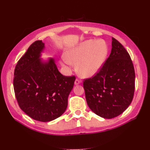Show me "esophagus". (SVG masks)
Here are the masks:
<instances>
[{
	"mask_svg": "<svg viewBox=\"0 0 150 150\" xmlns=\"http://www.w3.org/2000/svg\"><path fill=\"white\" fill-rule=\"evenodd\" d=\"M81 82V81L79 80L78 79H76V80L75 81V84H79Z\"/></svg>",
	"mask_w": 150,
	"mask_h": 150,
	"instance_id": "1",
	"label": "esophagus"
}]
</instances>
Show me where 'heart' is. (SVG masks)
Segmentation results:
<instances>
[{
	"label": "heart",
	"instance_id": "1",
	"mask_svg": "<svg viewBox=\"0 0 150 150\" xmlns=\"http://www.w3.org/2000/svg\"><path fill=\"white\" fill-rule=\"evenodd\" d=\"M107 54L108 47L104 41L88 40L69 50L62 64L69 69L73 64H77L78 74L83 77H90L100 69Z\"/></svg>",
	"mask_w": 150,
	"mask_h": 150
}]
</instances>
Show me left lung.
I'll use <instances>...</instances> for the list:
<instances>
[{
	"instance_id": "left-lung-1",
	"label": "left lung",
	"mask_w": 150,
	"mask_h": 150,
	"mask_svg": "<svg viewBox=\"0 0 150 150\" xmlns=\"http://www.w3.org/2000/svg\"><path fill=\"white\" fill-rule=\"evenodd\" d=\"M109 57L95 75L84 79L86 99L91 110L104 119L122 113L135 91V69L128 52L112 38Z\"/></svg>"
}]
</instances>
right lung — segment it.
Wrapping results in <instances>:
<instances>
[{
  "label": "right lung",
  "mask_w": 150,
  "mask_h": 150,
  "mask_svg": "<svg viewBox=\"0 0 150 150\" xmlns=\"http://www.w3.org/2000/svg\"><path fill=\"white\" fill-rule=\"evenodd\" d=\"M44 48L42 40L35 41L19 59L13 88L18 106L25 113L34 120L49 122L64 113L75 76L62 75L53 59L42 62L39 57Z\"/></svg>",
  "instance_id": "add662e5"
}]
</instances>
